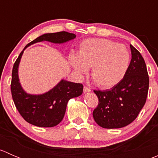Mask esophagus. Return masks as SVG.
I'll list each match as a JSON object with an SVG mask.
<instances>
[{"label":"esophagus","mask_w":158,"mask_h":158,"mask_svg":"<svg viewBox=\"0 0 158 158\" xmlns=\"http://www.w3.org/2000/svg\"><path fill=\"white\" fill-rule=\"evenodd\" d=\"M83 91L84 92H91V89L89 88V87H87V86H84L83 88Z\"/></svg>","instance_id":"34e87169"}]
</instances>
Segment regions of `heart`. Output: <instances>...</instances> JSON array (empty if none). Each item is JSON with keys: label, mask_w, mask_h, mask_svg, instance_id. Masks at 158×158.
Here are the masks:
<instances>
[{"label": "heart", "mask_w": 158, "mask_h": 158, "mask_svg": "<svg viewBox=\"0 0 158 158\" xmlns=\"http://www.w3.org/2000/svg\"><path fill=\"white\" fill-rule=\"evenodd\" d=\"M69 61L76 72L85 74L92 66V77L100 88L108 89L118 84L125 77L130 63V52L125 46L107 39L82 41L79 56L72 53Z\"/></svg>", "instance_id": "heart-1"}]
</instances>
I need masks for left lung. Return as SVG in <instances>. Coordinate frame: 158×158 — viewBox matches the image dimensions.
Returning <instances> with one entry per match:
<instances>
[{"instance_id":"left-lung-1","label":"left lung","mask_w":158,"mask_h":158,"mask_svg":"<svg viewBox=\"0 0 158 158\" xmlns=\"http://www.w3.org/2000/svg\"><path fill=\"white\" fill-rule=\"evenodd\" d=\"M131 60L122 80L106 91L94 90L98 98L92 115L104 128H120L131 123L144 107L149 88V76L144 58L130 45Z\"/></svg>"}]
</instances>
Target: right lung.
Masks as SVG:
<instances>
[{
  "instance_id": "right-lung-1",
  "label": "right lung",
  "mask_w": 158,
  "mask_h": 158,
  "mask_svg": "<svg viewBox=\"0 0 158 158\" xmlns=\"http://www.w3.org/2000/svg\"><path fill=\"white\" fill-rule=\"evenodd\" d=\"M76 37L74 33L66 31L45 33L25 47L41 41L63 44ZM23 50L14 63L12 70L10 89L14 105L20 115L31 125L43 128L54 127L61 122L66 112L68 101L82 95L83 85L81 83L61 80L53 89L43 95H30L22 89L18 79V66Z\"/></svg>"
}]
</instances>
